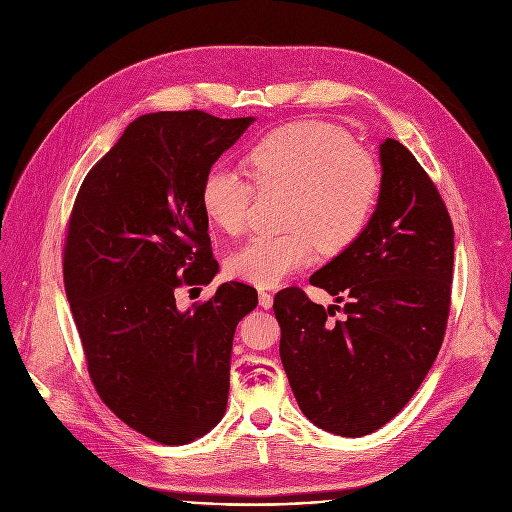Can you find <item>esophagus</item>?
I'll return each instance as SVG.
<instances>
[{"instance_id":"34e87169","label":"esophagus","mask_w":512,"mask_h":512,"mask_svg":"<svg viewBox=\"0 0 512 512\" xmlns=\"http://www.w3.org/2000/svg\"><path fill=\"white\" fill-rule=\"evenodd\" d=\"M272 305H274V297H272V294L265 292V290H259V307L272 309Z\"/></svg>"}]
</instances>
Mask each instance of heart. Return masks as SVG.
Here are the masks:
<instances>
[{
    "label": "heart",
    "mask_w": 512,
    "mask_h": 512,
    "mask_svg": "<svg viewBox=\"0 0 512 512\" xmlns=\"http://www.w3.org/2000/svg\"><path fill=\"white\" fill-rule=\"evenodd\" d=\"M261 191H288L284 234H257L228 257V272L263 288L311 265L321 247L346 249L365 230L380 197L375 159L353 145L348 132L328 122H297L274 130L249 153ZM253 184L238 170L213 166L201 186L207 218L228 234L245 230Z\"/></svg>",
    "instance_id": "b5f03b06"
}]
</instances>
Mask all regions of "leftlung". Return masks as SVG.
Listing matches in <instances>:
<instances>
[{
    "instance_id": "1",
    "label": "left lung",
    "mask_w": 512,
    "mask_h": 512,
    "mask_svg": "<svg viewBox=\"0 0 512 512\" xmlns=\"http://www.w3.org/2000/svg\"><path fill=\"white\" fill-rule=\"evenodd\" d=\"M375 211L342 253L309 282L344 303L317 305L301 288L280 290L274 313L280 359L303 415L344 438L396 417L432 369L444 340L454 230L436 184L394 139L380 143Z\"/></svg>"
}]
</instances>
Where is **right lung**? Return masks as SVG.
I'll list each match as a JSON object with an SVG mask.
<instances>
[{
    "mask_svg": "<svg viewBox=\"0 0 512 512\" xmlns=\"http://www.w3.org/2000/svg\"><path fill=\"white\" fill-rule=\"evenodd\" d=\"M255 122L155 112L128 124L87 174L68 224L64 288L89 375L126 425L188 444L224 417L232 340L257 290L224 282L195 309L174 290L209 284L205 174Z\"/></svg>",
    "mask_w": 512,
    "mask_h": 512,
    "instance_id": "1",
    "label": "right lung"
}]
</instances>
